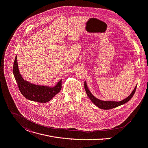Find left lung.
<instances>
[{
    "instance_id": "8db88e82",
    "label": "left lung",
    "mask_w": 148,
    "mask_h": 148,
    "mask_svg": "<svg viewBox=\"0 0 148 148\" xmlns=\"http://www.w3.org/2000/svg\"><path fill=\"white\" fill-rule=\"evenodd\" d=\"M136 87H137V86H136V87H135V88H134V90L132 91V92H131L130 95L127 98L125 99L124 100H123L122 101H103V100H99V99H97L96 97H95L92 95L91 92H90V91L88 88L86 82H84V88H85V90L86 91V93H87V95L88 98L91 100V101L94 104H95L96 106H97L99 107V108H100L101 109H104V110L112 109L115 108V107H118L119 106H121V105L126 103L133 96L134 94H135V92Z\"/></svg>"
}]
</instances>
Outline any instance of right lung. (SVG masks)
<instances>
[{
  "instance_id": "obj_1",
  "label": "right lung",
  "mask_w": 148,
  "mask_h": 148,
  "mask_svg": "<svg viewBox=\"0 0 148 148\" xmlns=\"http://www.w3.org/2000/svg\"><path fill=\"white\" fill-rule=\"evenodd\" d=\"M13 73L22 95L26 99L31 101L47 103L58 94L62 87V79L60 80L56 86L53 87L36 85L25 80L22 77L18 69L17 56L15 57L13 63Z\"/></svg>"
}]
</instances>
